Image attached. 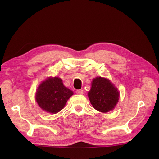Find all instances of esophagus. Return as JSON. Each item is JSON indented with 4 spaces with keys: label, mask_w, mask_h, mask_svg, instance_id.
<instances>
[{
    "label": "esophagus",
    "mask_w": 159,
    "mask_h": 159,
    "mask_svg": "<svg viewBox=\"0 0 159 159\" xmlns=\"http://www.w3.org/2000/svg\"><path fill=\"white\" fill-rule=\"evenodd\" d=\"M75 92L77 94H80V95H82L84 94V91L82 89H78L75 91Z\"/></svg>",
    "instance_id": "34e87169"
}]
</instances>
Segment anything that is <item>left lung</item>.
<instances>
[{"instance_id":"1","label":"left lung","mask_w":159,"mask_h":159,"mask_svg":"<svg viewBox=\"0 0 159 159\" xmlns=\"http://www.w3.org/2000/svg\"><path fill=\"white\" fill-rule=\"evenodd\" d=\"M88 97L96 110L107 113L113 109L116 105L119 93L109 80L99 77L93 80Z\"/></svg>"}]
</instances>
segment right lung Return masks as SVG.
<instances>
[{
    "label": "right lung",
    "instance_id": "1",
    "mask_svg": "<svg viewBox=\"0 0 159 159\" xmlns=\"http://www.w3.org/2000/svg\"><path fill=\"white\" fill-rule=\"evenodd\" d=\"M73 91L63 85L59 78H48L40 85L36 94L39 106L46 112L56 113L64 108Z\"/></svg>",
    "mask_w": 159,
    "mask_h": 159
}]
</instances>
